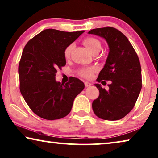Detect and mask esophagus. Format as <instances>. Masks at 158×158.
I'll use <instances>...</instances> for the list:
<instances>
[{
	"label": "esophagus",
	"instance_id": "esophagus-1",
	"mask_svg": "<svg viewBox=\"0 0 158 158\" xmlns=\"http://www.w3.org/2000/svg\"><path fill=\"white\" fill-rule=\"evenodd\" d=\"M84 84H85V86H86V87H89L92 85L91 83H89V82H88V81H85Z\"/></svg>",
	"mask_w": 158,
	"mask_h": 158
}]
</instances>
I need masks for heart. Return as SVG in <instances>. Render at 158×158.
Listing matches in <instances>:
<instances>
[{"label": "heart", "instance_id": "heart-1", "mask_svg": "<svg viewBox=\"0 0 158 158\" xmlns=\"http://www.w3.org/2000/svg\"><path fill=\"white\" fill-rule=\"evenodd\" d=\"M83 44L87 48H88L90 51L93 52L98 49H101V43L98 40L96 39L94 37H86L83 40ZM74 48L73 44H70L67 46L64 51V56L65 58L67 59L70 57L71 55V52ZM97 70V67L96 66H93L91 67H88V68H83L79 71V74L81 76L85 77V78L89 79L92 77L93 74L94 72Z\"/></svg>", "mask_w": 158, "mask_h": 158}]
</instances>
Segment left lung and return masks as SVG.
Returning a JSON list of instances; mask_svg holds the SVG:
<instances>
[{"label": "left lung", "instance_id": "1", "mask_svg": "<svg viewBox=\"0 0 158 158\" xmlns=\"http://www.w3.org/2000/svg\"><path fill=\"white\" fill-rule=\"evenodd\" d=\"M88 34L102 37L108 45V56L96 81H111L107 91L95 84L100 94L93 102V110L101 119L119 120L133 109L141 92L139 59L128 39L113 27L94 29Z\"/></svg>", "mask_w": 158, "mask_h": 158}]
</instances>
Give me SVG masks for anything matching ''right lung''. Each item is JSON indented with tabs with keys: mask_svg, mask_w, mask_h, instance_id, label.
Returning <instances> with one entry per match:
<instances>
[{
	"mask_svg": "<svg viewBox=\"0 0 158 158\" xmlns=\"http://www.w3.org/2000/svg\"><path fill=\"white\" fill-rule=\"evenodd\" d=\"M84 32L45 29L24 47L18 68L19 89L30 109L41 118L67 116L84 89L83 82L74 77L65 84L56 80L57 69L66 64L64 50Z\"/></svg>",
	"mask_w": 158,
	"mask_h": 158,
	"instance_id": "right-lung-1",
	"label": "right lung"
}]
</instances>
